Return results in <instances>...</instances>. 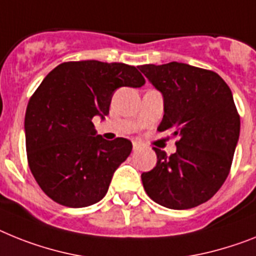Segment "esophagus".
Instances as JSON below:
<instances>
[{
  "mask_svg": "<svg viewBox=\"0 0 256 256\" xmlns=\"http://www.w3.org/2000/svg\"><path fill=\"white\" fill-rule=\"evenodd\" d=\"M142 147H143L142 143H139V142H132V150H134V151H139Z\"/></svg>",
  "mask_w": 256,
  "mask_h": 256,
  "instance_id": "obj_1",
  "label": "esophagus"
}]
</instances>
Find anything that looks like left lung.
I'll list each match as a JSON object with an SVG mask.
<instances>
[{
	"instance_id": "left-lung-1",
	"label": "left lung",
	"mask_w": 256,
	"mask_h": 256,
	"mask_svg": "<svg viewBox=\"0 0 256 256\" xmlns=\"http://www.w3.org/2000/svg\"><path fill=\"white\" fill-rule=\"evenodd\" d=\"M139 70L164 98L158 130L180 138L170 156L154 148L156 166L142 173L146 192L170 210L196 207L218 192L230 170L241 128L230 88L216 72L181 62Z\"/></svg>"
}]
</instances>
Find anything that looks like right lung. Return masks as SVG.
Returning <instances> with one entry per match:
<instances>
[{
    "instance_id": "right-lung-1",
    "label": "right lung",
    "mask_w": 256,
    "mask_h": 256,
    "mask_svg": "<svg viewBox=\"0 0 256 256\" xmlns=\"http://www.w3.org/2000/svg\"><path fill=\"white\" fill-rule=\"evenodd\" d=\"M136 68L95 60L64 62L53 68L27 105L26 148L30 169L50 199L72 208L102 200L132 142L106 140L92 118L109 114L120 87H142Z\"/></svg>"
}]
</instances>
